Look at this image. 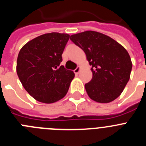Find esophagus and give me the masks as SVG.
Listing matches in <instances>:
<instances>
[{
	"mask_svg": "<svg viewBox=\"0 0 146 146\" xmlns=\"http://www.w3.org/2000/svg\"><path fill=\"white\" fill-rule=\"evenodd\" d=\"M80 71V66H77V68H76V69L74 70V74H79Z\"/></svg>",
	"mask_w": 146,
	"mask_h": 146,
	"instance_id": "obj_1",
	"label": "esophagus"
}]
</instances>
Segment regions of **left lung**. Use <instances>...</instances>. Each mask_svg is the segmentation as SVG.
<instances>
[{
  "label": "left lung",
  "mask_w": 146,
  "mask_h": 146,
  "mask_svg": "<svg viewBox=\"0 0 146 146\" xmlns=\"http://www.w3.org/2000/svg\"><path fill=\"white\" fill-rule=\"evenodd\" d=\"M70 39L84 51L92 66V79L85 85L89 97L99 103H109L118 98L132 68L126 49L107 35L93 31L72 35Z\"/></svg>",
  "instance_id": "8db88e82"
}]
</instances>
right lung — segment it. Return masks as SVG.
Wrapping results in <instances>:
<instances>
[{
	"label": "right lung",
	"mask_w": 146,
	"mask_h": 146,
	"mask_svg": "<svg viewBox=\"0 0 146 146\" xmlns=\"http://www.w3.org/2000/svg\"><path fill=\"white\" fill-rule=\"evenodd\" d=\"M67 33H50L31 40L21 48L17 73L27 92L40 102L54 103L66 96L74 73L60 66L69 39Z\"/></svg>",
	"instance_id": "obj_1"
}]
</instances>
